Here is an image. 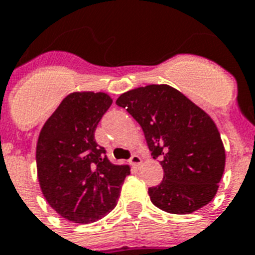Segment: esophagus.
<instances>
[{
  "label": "esophagus",
  "instance_id": "esophagus-1",
  "mask_svg": "<svg viewBox=\"0 0 255 255\" xmlns=\"http://www.w3.org/2000/svg\"><path fill=\"white\" fill-rule=\"evenodd\" d=\"M141 162H142V159H141L140 157H138L137 154H134V155H132L131 159H129V163L133 166V167H138L141 164Z\"/></svg>",
  "mask_w": 255,
  "mask_h": 255
}]
</instances>
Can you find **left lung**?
I'll return each mask as SVG.
<instances>
[{"label":"left lung","instance_id":"left-lung-1","mask_svg":"<svg viewBox=\"0 0 255 255\" xmlns=\"http://www.w3.org/2000/svg\"><path fill=\"white\" fill-rule=\"evenodd\" d=\"M117 105L137 121L153 158H160L163 180L147 190L154 206L183 215L213 201L226 150L210 115L167 84L134 88Z\"/></svg>","mask_w":255,"mask_h":255}]
</instances>
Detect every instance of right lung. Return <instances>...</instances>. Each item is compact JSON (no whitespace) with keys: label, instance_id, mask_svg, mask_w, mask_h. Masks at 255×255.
Here are the masks:
<instances>
[{"label":"right lung","instance_id":"1","mask_svg":"<svg viewBox=\"0 0 255 255\" xmlns=\"http://www.w3.org/2000/svg\"><path fill=\"white\" fill-rule=\"evenodd\" d=\"M113 104L104 92H72L42 126L36 144L37 179L45 200L62 218L88 224L108 215L121 196L128 164H114L95 131Z\"/></svg>","mask_w":255,"mask_h":255}]
</instances>
